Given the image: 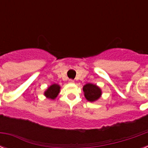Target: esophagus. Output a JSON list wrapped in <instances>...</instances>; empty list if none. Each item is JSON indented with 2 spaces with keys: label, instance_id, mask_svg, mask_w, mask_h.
Here are the masks:
<instances>
[{
  "label": "esophagus",
  "instance_id": "34e87169",
  "mask_svg": "<svg viewBox=\"0 0 148 148\" xmlns=\"http://www.w3.org/2000/svg\"><path fill=\"white\" fill-rule=\"evenodd\" d=\"M69 82H70V83H74V80H72V79H70Z\"/></svg>",
  "mask_w": 148,
  "mask_h": 148
}]
</instances>
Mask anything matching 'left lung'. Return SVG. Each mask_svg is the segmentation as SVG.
<instances>
[{
    "label": "left lung",
    "mask_w": 148,
    "mask_h": 148,
    "mask_svg": "<svg viewBox=\"0 0 148 148\" xmlns=\"http://www.w3.org/2000/svg\"><path fill=\"white\" fill-rule=\"evenodd\" d=\"M84 97L88 101L93 102L98 100L101 96V90L98 86L93 84H87L83 87Z\"/></svg>",
    "instance_id": "left-lung-1"
}]
</instances>
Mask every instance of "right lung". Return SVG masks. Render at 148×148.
<instances>
[{"instance_id": "right-lung-1", "label": "right lung", "mask_w": 148, "mask_h": 148, "mask_svg": "<svg viewBox=\"0 0 148 148\" xmlns=\"http://www.w3.org/2000/svg\"><path fill=\"white\" fill-rule=\"evenodd\" d=\"M60 87L57 84H53L51 85L47 90H45V95L47 98H50L51 100H54L60 93Z\"/></svg>"}]
</instances>
